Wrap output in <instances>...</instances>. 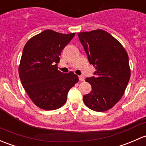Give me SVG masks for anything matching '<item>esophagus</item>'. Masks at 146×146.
I'll list each match as a JSON object with an SVG mask.
<instances>
[{
	"mask_svg": "<svg viewBox=\"0 0 146 146\" xmlns=\"http://www.w3.org/2000/svg\"><path fill=\"white\" fill-rule=\"evenodd\" d=\"M78 78H79L80 81H85V78H84V76H80Z\"/></svg>",
	"mask_w": 146,
	"mask_h": 146,
	"instance_id": "1",
	"label": "esophagus"
}]
</instances>
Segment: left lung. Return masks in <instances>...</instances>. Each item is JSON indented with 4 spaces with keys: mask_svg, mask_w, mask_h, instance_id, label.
<instances>
[{
    "mask_svg": "<svg viewBox=\"0 0 146 146\" xmlns=\"http://www.w3.org/2000/svg\"><path fill=\"white\" fill-rule=\"evenodd\" d=\"M89 62L95 66V77L87 78L92 91L83 101L91 110L104 112L120 100L131 76L129 57L122 44L101 29L78 33Z\"/></svg>",
    "mask_w": 146,
    "mask_h": 146,
    "instance_id": "left-lung-1",
    "label": "left lung"
}]
</instances>
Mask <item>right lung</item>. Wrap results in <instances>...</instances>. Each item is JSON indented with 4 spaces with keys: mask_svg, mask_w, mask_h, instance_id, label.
<instances>
[{
    "mask_svg": "<svg viewBox=\"0 0 146 146\" xmlns=\"http://www.w3.org/2000/svg\"><path fill=\"white\" fill-rule=\"evenodd\" d=\"M75 34L48 29L32 37L24 46L19 78L31 100L41 109L52 110L63 106L70 89L79 80L73 72L64 73L57 66L61 51Z\"/></svg>",
    "mask_w": 146,
    "mask_h": 146,
    "instance_id": "1",
    "label": "right lung"
}]
</instances>
